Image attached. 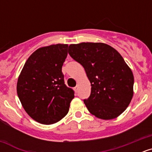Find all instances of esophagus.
I'll use <instances>...</instances> for the list:
<instances>
[{"mask_svg":"<svg viewBox=\"0 0 152 152\" xmlns=\"http://www.w3.org/2000/svg\"><path fill=\"white\" fill-rule=\"evenodd\" d=\"M74 91H75V93H77V91H78V87H77V86H76L75 88H74Z\"/></svg>","mask_w":152,"mask_h":152,"instance_id":"esophagus-1","label":"esophagus"}]
</instances>
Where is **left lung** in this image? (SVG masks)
Wrapping results in <instances>:
<instances>
[{
	"label": "left lung",
	"mask_w": 152,
	"mask_h": 152,
	"mask_svg": "<svg viewBox=\"0 0 152 152\" xmlns=\"http://www.w3.org/2000/svg\"><path fill=\"white\" fill-rule=\"evenodd\" d=\"M68 53L85 70L91 84L84 100L91 114L112 119L123 113L133 96V74L119 52L102 42L72 44Z\"/></svg>",
	"instance_id": "obj_1"
}]
</instances>
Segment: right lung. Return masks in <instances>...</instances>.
Listing matches in <instances>:
<instances>
[{
	"label": "right lung",
	"instance_id": "add662e5",
	"mask_svg": "<svg viewBox=\"0 0 152 152\" xmlns=\"http://www.w3.org/2000/svg\"><path fill=\"white\" fill-rule=\"evenodd\" d=\"M67 44L42 47L31 55L18 77L17 95L25 111L42 124L61 120L69 110L75 92L61 72L68 56Z\"/></svg>",
	"mask_w": 152,
	"mask_h": 152
}]
</instances>
